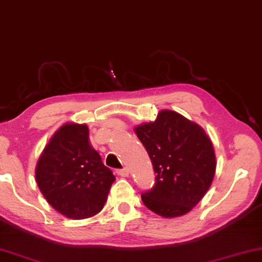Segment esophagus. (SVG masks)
Here are the masks:
<instances>
[{
    "label": "esophagus",
    "instance_id": "1",
    "mask_svg": "<svg viewBox=\"0 0 262 262\" xmlns=\"http://www.w3.org/2000/svg\"><path fill=\"white\" fill-rule=\"evenodd\" d=\"M117 175L122 176V177H126L128 176V169L127 168H123V169H117L116 170Z\"/></svg>",
    "mask_w": 262,
    "mask_h": 262
}]
</instances>
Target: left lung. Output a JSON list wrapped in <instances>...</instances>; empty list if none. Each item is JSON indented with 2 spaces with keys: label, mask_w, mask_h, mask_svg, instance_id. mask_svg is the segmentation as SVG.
I'll list each match as a JSON object with an SVG mask.
<instances>
[{
  "label": "left lung",
  "mask_w": 262,
  "mask_h": 262,
  "mask_svg": "<svg viewBox=\"0 0 262 262\" xmlns=\"http://www.w3.org/2000/svg\"><path fill=\"white\" fill-rule=\"evenodd\" d=\"M135 131L156 173L152 188L142 194L143 203L164 217L187 214L208 191L215 175L209 137L199 125L169 110Z\"/></svg>",
  "instance_id": "8db88e82"
}]
</instances>
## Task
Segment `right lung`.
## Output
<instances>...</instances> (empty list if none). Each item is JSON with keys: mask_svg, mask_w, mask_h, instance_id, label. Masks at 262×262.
Masks as SVG:
<instances>
[{"mask_svg": "<svg viewBox=\"0 0 262 262\" xmlns=\"http://www.w3.org/2000/svg\"><path fill=\"white\" fill-rule=\"evenodd\" d=\"M35 177L47 202L74 220L99 213L116 180L91 145L85 124H66L56 131L37 162Z\"/></svg>", "mask_w": 262, "mask_h": 262, "instance_id": "obj_1", "label": "right lung"}]
</instances>
